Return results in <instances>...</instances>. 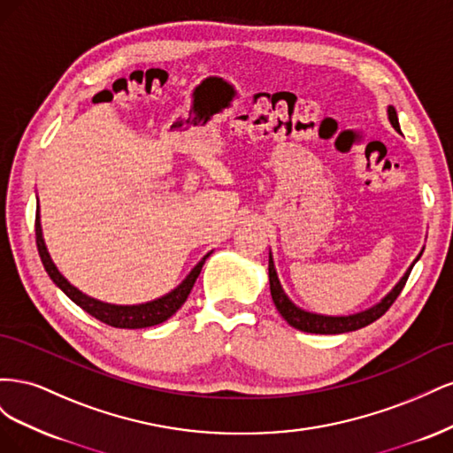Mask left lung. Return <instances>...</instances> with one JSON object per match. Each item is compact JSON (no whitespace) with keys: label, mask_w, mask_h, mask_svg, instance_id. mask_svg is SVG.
Here are the masks:
<instances>
[{"label":"left lung","mask_w":453,"mask_h":453,"mask_svg":"<svg viewBox=\"0 0 453 453\" xmlns=\"http://www.w3.org/2000/svg\"><path fill=\"white\" fill-rule=\"evenodd\" d=\"M388 119L391 122V127L401 134V127H399V117H396V111L393 105H388ZM423 251H419V255L412 260V265L408 266V270L403 273V278L395 283L393 289L383 296L380 303H376L374 306H370L363 311L357 313H349V315H323V313H315V311H308L304 308L296 306L293 300L289 298L283 291L281 281L278 278L276 272V265H273L272 258V251H270V258H268V280H270V295L273 304H276L278 311L281 313V318L289 323L291 326L298 328L303 333H311V334H342V333H351L357 331V328H363L366 325H370L372 321L380 319L383 313L389 310V306L395 303V298L401 295L403 287L412 272L414 265L419 260Z\"/></svg>","instance_id":"1"}]
</instances>
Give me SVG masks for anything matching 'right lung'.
I'll return each instance as SVG.
<instances>
[{
    "label": "right lung",
    "instance_id": "1",
    "mask_svg": "<svg viewBox=\"0 0 453 453\" xmlns=\"http://www.w3.org/2000/svg\"><path fill=\"white\" fill-rule=\"evenodd\" d=\"M35 242H37V251L41 257V263H43L52 283L57 285L67 298H72L79 308H83L87 313H90L92 318L100 319L105 325L117 326V328H145V326L160 325L166 319H170L172 315L185 304L187 296L190 295V291H193L196 278L200 276L205 258L213 253V251H210L208 255H203L200 263L188 272V276L180 285H177L175 289H172L166 295H162L160 298L149 300V303H143V304H109V303H102V300H98V298H92V296L85 295L83 291H79L75 285H72L62 276L57 265L52 263L45 238H43V228H41L39 200H37V213H35Z\"/></svg>",
    "mask_w": 453,
    "mask_h": 453
}]
</instances>
